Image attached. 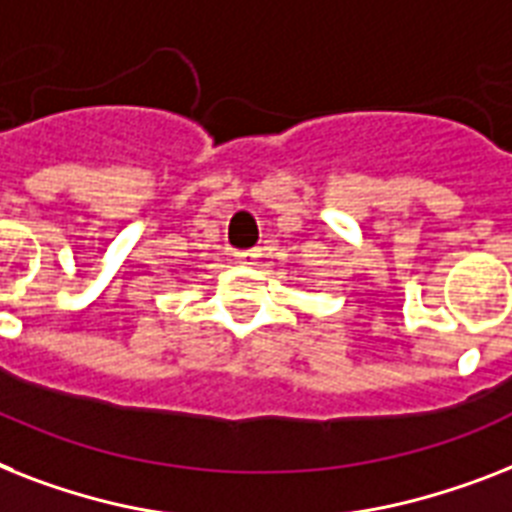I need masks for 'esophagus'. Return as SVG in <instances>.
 <instances>
[{"instance_id":"1","label":"esophagus","mask_w":512,"mask_h":512,"mask_svg":"<svg viewBox=\"0 0 512 512\" xmlns=\"http://www.w3.org/2000/svg\"><path fill=\"white\" fill-rule=\"evenodd\" d=\"M234 257L239 265H257V260H260V252H257V249H249V252H236Z\"/></svg>"}]
</instances>
